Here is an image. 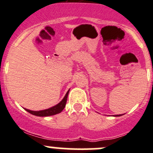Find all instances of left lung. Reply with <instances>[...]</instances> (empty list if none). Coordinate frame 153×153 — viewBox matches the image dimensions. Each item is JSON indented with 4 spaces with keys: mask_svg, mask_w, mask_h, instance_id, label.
Listing matches in <instances>:
<instances>
[{
    "mask_svg": "<svg viewBox=\"0 0 153 153\" xmlns=\"http://www.w3.org/2000/svg\"><path fill=\"white\" fill-rule=\"evenodd\" d=\"M121 115H118V116H121Z\"/></svg>",
    "mask_w": 153,
    "mask_h": 153,
    "instance_id": "8db88e82",
    "label": "left lung"
}]
</instances>
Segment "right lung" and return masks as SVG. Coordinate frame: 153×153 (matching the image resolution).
I'll return each instance as SVG.
<instances>
[{
  "instance_id": "obj_1",
  "label": "right lung",
  "mask_w": 153,
  "mask_h": 153,
  "mask_svg": "<svg viewBox=\"0 0 153 153\" xmlns=\"http://www.w3.org/2000/svg\"><path fill=\"white\" fill-rule=\"evenodd\" d=\"M68 92H69V90L66 92L65 97H63V99L59 102V103L56 105L53 106V107L50 108L48 109L42 110V111H30V110H28V109H26V108L25 109L27 111V112L30 113V114L35 115V116H53V115L59 114V113H61V111H63V108H65V106H66Z\"/></svg>"
}]
</instances>
